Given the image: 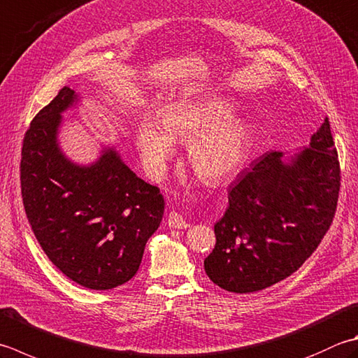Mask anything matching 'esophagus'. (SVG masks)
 I'll return each instance as SVG.
<instances>
[{"label":"esophagus","instance_id":"obj_1","mask_svg":"<svg viewBox=\"0 0 358 358\" xmlns=\"http://www.w3.org/2000/svg\"><path fill=\"white\" fill-rule=\"evenodd\" d=\"M167 225L175 229H185L189 227V223L183 219V215L178 213H169V217H167Z\"/></svg>","mask_w":358,"mask_h":358}]
</instances>
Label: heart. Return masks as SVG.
<instances>
[{
    "label": "heart",
    "mask_w": 358,
    "mask_h": 358,
    "mask_svg": "<svg viewBox=\"0 0 358 358\" xmlns=\"http://www.w3.org/2000/svg\"><path fill=\"white\" fill-rule=\"evenodd\" d=\"M234 111L233 102L205 97L169 103L161 113V122L144 117L135 139L145 171L153 178L163 177L178 141L189 143V164L200 178L213 185L233 180L242 169L250 144L248 124L234 117Z\"/></svg>",
    "instance_id": "obj_1"
}]
</instances>
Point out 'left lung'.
<instances>
[{"label": "left lung", "instance_id": "left-lung-1", "mask_svg": "<svg viewBox=\"0 0 358 358\" xmlns=\"http://www.w3.org/2000/svg\"><path fill=\"white\" fill-rule=\"evenodd\" d=\"M340 163L326 117L310 143L285 158L268 152L237 177L205 259L214 284L234 293L267 289L295 273L327 233L337 209Z\"/></svg>", "mask_w": 358, "mask_h": 358}]
</instances>
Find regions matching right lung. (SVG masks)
I'll return each mask as SVG.
<instances>
[{
	"label": "right lung",
	"mask_w": 358,
	"mask_h": 358,
	"mask_svg": "<svg viewBox=\"0 0 358 358\" xmlns=\"http://www.w3.org/2000/svg\"><path fill=\"white\" fill-rule=\"evenodd\" d=\"M79 101L63 87L32 119L21 149V197L49 261L76 284L108 290L136 275L145 243L163 220L164 199L115 147H103L85 166L62 152V115Z\"/></svg>",
	"instance_id": "right-lung-1"
}]
</instances>
